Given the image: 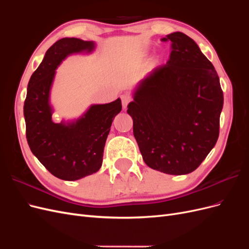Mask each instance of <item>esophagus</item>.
I'll list each match as a JSON object with an SVG mask.
<instances>
[{"label": "esophagus", "mask_w": 249, "mask_h": 249, "mask_svg": "<svg viewBox=\"0 0 249 249\" xmlns=\"http://www.w3.org/2000/svg\"><path fill=\"white\" fill-rule=\"evenodd\" d=\"M131 102V97L126 94L122 95V104H123V108L125 109L127 107V105Z\"/></svg>", "instance_id": "34e87169"}]
</instances>
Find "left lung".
Segmentation results:
<instances>
[{"label":"left lung","instance_id":"obj_1","mask_svg":"<svg viewBox=\"0 0 249 249\" xmlns=\"http://www.w3.org/2000/svg\"><path fill=\"white\" fill-rule=\"evenodd\" d=\"M171 42L166 64L143 79L126 112L143 160L168 175H187L206 159L219 136L223 92L213 64L182 32Z\"/></svg>","mask_w":249,"mask_h":249}]
</instances>
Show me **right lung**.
Wrapping results in <instances>:
<instances>
[{
  "instance_id": "obj_1",
  "label": "right lung",
  "mask_w": 249,
  "mask_h": 249,
  "mask_svg": "<svg viewBox=\"0 0 249 249\" xmlns=\"http://www.w3.org/2000/svg\"><path fill=\"white\" fill-rule=\"evenodd\" d=\"M92 41L62 38L47 51L28 84L24 105L26 137L30 149L53 176L76 180L102 166L105 143L122 101L94 105L78 122L65 125L52 120L49 94L55 70L71 53L92 51Z\"/></svg>"
}]
</instances>
